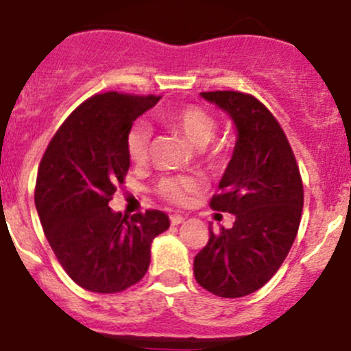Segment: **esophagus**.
<instances>
[{
    "instance_id": "1",
    "label": "esophagus",
    "mask_w": 351,
    "mask_h": 351,
    "mask_svg": "<svg viewBox=\"0 0 351 351\" xmlns=\"http://www.w3.org/2000/svg\"><path fill=\"white\" fill-rule=\"evenodd\" d=\"M184 219H186V218H184V216H180V215H172L171 216V223H172V225H180V223H184Z\"/></svg>"
}]
</instances>
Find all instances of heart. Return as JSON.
I'll return each mask as SVG.
<instances>
[{
	"mask_svg": "<svg viewBox=\"0 0 351 351\" xmlns=\"http://www.w3.org/2000/svg\"><path fill=\"white\" fill-rule=\"evenodd\" d=\"M157 118L169 130L184 136L211 164H219L225 158V147L221 143H211L215 140L216 132H218V121L202 106L186 104V106L176 108V110L160 111ZM150 126L143 121L133 123L126 133V152H128V157L132 158V162H135L136 165L147 164L150 157ZM197 189H199L197 180L184 176L165 177L157 186L162 199L176 206L187 204L191 201V196Z\"/></svg>",
	"mask_w": 351,
	"mask_h": 351,
	"instance_id": "obj_1",
	"label": "heart"
}]
</instances>
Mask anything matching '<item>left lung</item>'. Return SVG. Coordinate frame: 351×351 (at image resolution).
I'll return each mask as SVG.
<instances>
[{
	"instance_id": "8db88e82",
	"label": "left lung",
	"mask_w": 351,
	"mask_h": 351,
	"mask_svg": "<svg viewBox=\"0 0 351 351\" xmlns=\"http://www.w3.org/2000/svg\"><path fill=\"white\" fill-rule=\"evenodd\" d=\"M237 126L233 157L213 196L215 211L233 213L231 228L213 233L194 258L197 284L219 298L258 291L279 270L301 223L304 189L282 126L255 96L201 93Z\"/></svg>"
}]
</instances>
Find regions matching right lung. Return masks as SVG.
<instances>
[{
    "label": "right lung",
    "mask_w": 351,
    "mask_h": 351,
    "mask_svg": "<svg viewBox=\"0 0 351 351\" xmlns=\"http://www.w3.org/2000/svg\"><path fill=\"white\" fill-rule=\"evenodd\" d=\"M158 99L117 91L91 96L60 125L38 165L42 228L67 276L88 291L114 294L142 280L152 241L171 225L158 209L128 219L108 206L130 167L126 133Z\"/></svg>",
    "instance_id": "right-lung-1"
}]
</instances>
